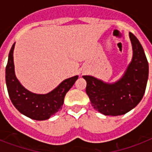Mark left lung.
Masks as SVG:
<instances>
[{"label": "left lung", "instance_id": "left-lung-1", "mask_svg": "<svg viewBox=\"0 0 152 152\" xmlns=\"http://www.w3.org/2000/svg\"><path fill=\"white\" fill-rule=\"evenodd\" d=\"M133 57L125 75L114 83H103L90 76L86 93L94 108L104 115H123L136 107L144 96L148 78V62L139 40L129 33Z\"/></svg>", "mask_w": 152, "mask_h": 152}]
</instances>
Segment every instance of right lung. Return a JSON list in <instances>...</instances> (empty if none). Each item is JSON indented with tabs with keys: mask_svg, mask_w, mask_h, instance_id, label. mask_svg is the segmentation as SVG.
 Wrapping results in <instances>:
<instances>
[{
	"mask_svg": "<svg viewBox=\"0 0 152 152\" xmlns=\"http://www.w3.org/2000/svg\"><path fill=\"white\" fill-rule=\"evenodd\" d=\"M13 44L8 54L5 69V80L8 95L15 108L23 115L37 121L49 119L57 111L61 110L64 96L72 87L78 76L64 80L58 87L48 94L38 95L25 89L15 75Z\"/></svg>",
	"mask_w": 152,
	"mask_h": 152,
	"instance_id": "obj_1",
	"label": "right lung"
}]
</instances>
